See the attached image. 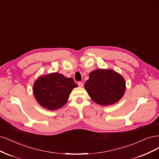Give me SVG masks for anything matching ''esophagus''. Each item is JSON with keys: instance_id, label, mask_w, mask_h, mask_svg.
<instances>
[{"instance_id": "1", "label": "esophagus", "mask_w": 159, "mask_h": 159, "mask_svg": "<svg viewBox=\"0 0 159 159\" xmlns=\"http://www.w3.org/2000/svg\"><path fill=\"white\" fill-rule=\"evenodd\" d=\"M78 85H79V86H80V87H83L84 84H83V83H81V82H79V83H78Z\"/></svg>"}]
</instances>
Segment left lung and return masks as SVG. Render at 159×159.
Returning <instances> with one entry per match:
<instances>
[{"label":"left lung","instance_id":"1","mask_svg":"<svg viewBox=\"0 0 159 159\" xmlns=\"http://www.w3.org/2000/svg\"><path fill=\"white\" fill-rule=\"evenodd\" d=\"M84 89L95 103L106 106L117 103L124 96L125 80L114 70L98 69L90 73Z\"/></svg>","mask_w":159,"mask_h":159}]
</instances>
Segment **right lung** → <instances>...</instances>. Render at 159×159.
I'll return each mask as SVG.
<instances>
[{
    "instance_id": "add662e5",
    "label": "right lung",
    "mask_w": 159,
    "mask_h": 159,
    "mask_svg": "<svg viewBox=\"0 0 159 159\" xmlns=\"http://www.w3.org/2000/svg\"><path fill=\"white\" fill-rule=\"evenodd\" d=\"M78 85L72 78L57 72L39 76L33 85V94L38 103L44 108L54 111L68 101L73 89Z\"/></svg>"
}]
</instances>
